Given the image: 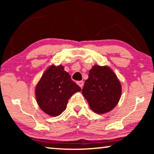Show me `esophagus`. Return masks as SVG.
I'll return each mask as SVG.
<instances>
[{"instance_id": "obj_1", "label": "esophagus", "mask_w": 154, "mask_h": 154, "mask_svg": "<svg viewBox=\"0 0 154 154\" xmlns=\"http://www.w3.org/2000/svg\"><path fill=\"white\" fill-rule=\"evenodd\" d=\"M77 84L79 85L81 88H82L83 86V81H80V82H78Z\"/></svg>"}]
</instances>
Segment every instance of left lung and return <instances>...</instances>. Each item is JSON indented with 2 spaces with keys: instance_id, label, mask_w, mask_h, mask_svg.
I'll list each match as a JSON object with an SVG mask.
<instances>
[{
  "instance_id": "8db88e82",
  "label": "left lung",
  "mask_w": 154,
  "mask_h": 154,
  "mask_svg": "<svg viewBox=\"0 0 154 154\" xmlns=\"http://www.w3.org/2000/svg\"><path fill=\"white\" fill-rule=\"evenodd\" d=\"M82 94L94 112L103 114L111 111L118 103L122 86L110 68L94 65L89 71Z\"/></svg>"
}]
</instances>
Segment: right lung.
I'll list each match as a JSON object with an SVG mask.
<instances>
[{"instance_id":"obj_1","label":"right lung","mask_w":154,"mask_h":154,"mask_svg":"<svg viewBox=\"0 0 154 154\" xmlns=\"http://www.w3.org/2000/svg\"><path fill=\"white\" fill-rule=\"evenodd\" d=\"M64 69L61 65H51L44 72L35 89L38 106L51 116L60 115L66 109L71 96L81 91V88Z\"/></svg>"}]
</instances>
